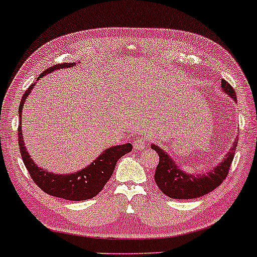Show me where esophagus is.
Wrapping results in <instances>:
<instances>
[{
  "label": "esophagus",
  "mask_w": 257,
  "mask_h": 257,
  "mask_svg": "<svg viewBox=\"0 0 257 257\" xmlns=\"http://www.w3.org/2000/svg\"><path fill=\"white\" fill-rule=\"evenodd\" d=\"M150 136H144V137H136L134 141V148L136 150H142L147 147L149 142H150Z\"/></svg>",
  "instance_id": "obj_1"
}]
</instances>
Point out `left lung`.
I'll return each instance as SVG.
<instances>
[{
	"instance_id": "obj_1",
	"label": "left lung",
	"mask_w": 257,
	"mask_h": 257,
	"mask_svg": "<svg viewBox=\"0 0 257 257\" xmlns=\"http://www.w3.org/2000/svg\"><path fill=\"white\" fill-rule=\"evenodd\" d=\"M221 88L224 93L235 101L237 100L235 90L225 80H221ZM237 143H238V138L237 141L235 139L233 147H231L229 153L224 157L223 162H220L208 173H200L196 175L183 172L168 153L162 150L158 145L153 144L151 149H154L160 156V162L155 172L156 185L164 194L172 199H194L208 194L210 192L214 191L218 186H220L221 182L226 179L233 156H235Z\"/></svg>"
}]
</instances>
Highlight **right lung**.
<instances>
[{
  "mask_svg": "<svg viewBox=\"0 0 257 257\" xmlns=\"http://www.w3.org/2000/svg\"><path fill=\"white\" fill-rule=\"evenodd\" d=\"M74 65L75 63H63V64L53 65L51 68L47 69V70L41 72L39 77L37 78V81H39L41 77H44V76L50 74L53 70H57V69L70 68V66ZM34 84L36 83L31 84L27 88V90L25 91L24 96L21 99L20 107H19L20 125H19L18 130V137L19 145H20V154L25 167L27 168L32 180L36 182V185L49 195L63 198L65 200L71 201H82L94 198V196H96L102 191L104 185L110 179L119 158L132 150V144L127 143L115 145V147L107 149L93 163H90L89 166H87L84 169H81L77 173L62 175V174L49 173L46 169H43V168L37 166L26 150L21 130L22 108H24L25 100L27 99L30 91L33 89Z\"/></svg>",
  "mask_w": 257,
  "mask_h": 257,
  "instance_id": "obj_1",
  "label": "right lung"
}]
</instances>
